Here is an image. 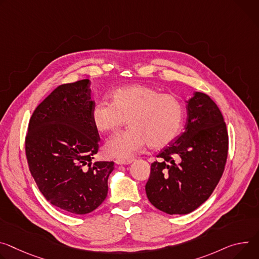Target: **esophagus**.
<instances>
[{
	"label": "esophagus",
	"mask_w": 259,
	"mask_h": 259,
	"mask_svg": "<svg viewBox=\"0 0 259 259\" xmlns=\"http://www.w3.org/2000/svg\"><path fill=\"white\" fill-rule=\"evenodd\" d=\"M132 162H133V159H128V160L117 159V160H115V163L117 164V165H127V164H130Z\"/></svg>",
	"instance_id": "esophagus-1"
}]
</instances>
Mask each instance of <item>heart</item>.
<instances>
[{"mask_svg":"<svg viewBox=\"0 0 259 259\" xmlns=\"http://www.w3.org/2000/svg\"><path fill=\"white\" fill-rule=\"evenodd\" d=\"M110 99V103L101 101L93 107V126L101 133L116 131L126 120L131 126L108 140L105 152L110 157L128 159L148 145L164 148L181 131L184 105L172 94H161L146 84H131L114 90Z\"/></svg>","mask_w":259,"mask_h":259,"instance_id":"obj_1","label":"heart"}]
</instances>
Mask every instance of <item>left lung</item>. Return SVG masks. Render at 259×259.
Listing matches in <instances>:
<instances>
[{"mask_svg":"<svg viewBox=\"0 0 259 259\" xmlns=\"http://www.w3.org/2000/svg\"><path fill=\"white\" fill-rule=\"evenodd\" d=\"M228 134L223 115L206 94L187 101L185 131L151 165L150 202L169 215L189 214L215 190L225 167Z\"/></svg>","mask_w":259,"mask_h":259,"instance_id":"1","label":"left lung"}]
</instances>
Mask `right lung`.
I'll list each match as a JSON object with an SVG mask.
<instances>
[{"instance_id": "obj_1", "label": "right lung", "mask_w": 259, "mask_h": 259, "mask_svg": "<svg viewBox=\"0 0 259 259\" xmlns=\"http://www.w3.org/2000/svg\"><path fill=\"white\" fill-rule=\"evenodd\" d=\"M90 80L55 89L34 110L26 136L29 168L53 205L84 215L106 198L112 161L92 162L100 137L93 126Z\"/></svg>"}]
</instances>
